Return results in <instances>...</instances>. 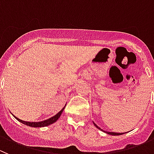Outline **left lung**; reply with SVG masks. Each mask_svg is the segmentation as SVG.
<instances>
[{
  "label": "left lung",
  "instance_id": "8db88e82",
  "mask_svg": "<svg viewBox=\"0 0 154 154\" xmlns=\"http://www.w3.org/2000/svg\"><path fill=\"white\" fill-rule=\"evenodd\" d=\"M94 125L96 126V127H97L98 129H100V128L99 127H98V126H97L96 124H94ZM101 131H103V130H101ZM105 132V131H104ZM106 133H107V134H110V135H121V134H124V133H123V134H122V133H114V132H106Z\"/></svg>",
  "mask_w": 154,
  "mask_h": 154
}]
</instances>
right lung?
I'll return each instance as SVG.
<instances>
[{"instance_id":"1","label":"right lung","mask_w":154,"mask_h":154,"mask_svg":"<svg viewBox=\"0 0 154 154\" xmlns=\"http://www.w3.org/2000/svg\"><path fill=\"white\" fill-rule=\"evenodd\" d=\"M65 107V106H64ZM64 107L61 110H60L59 113H57L55 116H54V117H51L50 119H48V120H44V121H41V122H27V121H23V120H20L19 118H17V117H16L15 116H14V117H15V118L17 119V120H18V121H20V123H22V124H25V125H27V126H30V127H46V126H48V125H51V124H52L53 123H54V122H56L57 120L59 119V117H60V115H61L62 112H63V109H64Z\"/></svg>"}]
</instances>
